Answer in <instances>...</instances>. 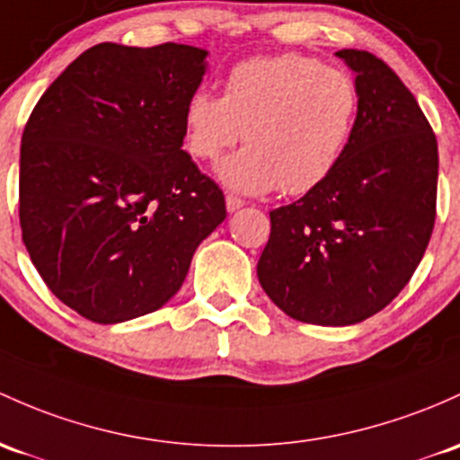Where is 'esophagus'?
Listing matches in <instances>:
<instances>
[{
    "instance_id": "1",
    "label": "esophagus",
    "mask_w": 460,
    "mask_h": 460,
    "mask_svg": "<svg viewBox=\"0 0 460 460\" xmlns=\"http://www.w3.org/2000/svg\"><path fill=\"white\" fill-rule=\"evenodd\" d=\"M245 206V201L241 199V197L236 195H226V208H228V212H236L241 210Z\"/></svg>"
}]
</instances>
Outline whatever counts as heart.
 Returning a JSON list of instances; mask_svg holds the SVG:
<instances>
[{"label": "heart", "mask_w": 460, "mask_h": 460, "mask_svg": "<svg viewBox=\"0 0 460 460\" xmlns=\"http://www.w3.org/2000/svg\"><path fill=\"white\" fill-rule=\"evenodd\" d=\"M358 81L307 54L254 57L226 74L224 96L195 90L184 107V149L221 162L219 177L241 192L305 195L340 166L358 127Z\"/></svg>", "instance_id": "b5f03b06"}]
</instances>
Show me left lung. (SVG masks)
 Instances as JSON below:
<instances>
[{
    "instance_id": "8db88e82",
    "label": "left lung",
    "mask_w": 460,
    "mask_h": 460,
    "mask_svg": "<svg viewBox=\"0 0 460 460\" xmlns=\"http://www.w3.org/2000/svg\"><path fill=\"white\" fill-rule=\"evenodd\" d=\"M362 107L342 162L298 201L270 212L256 274L289 318L347 327L382 311L412 279L437 219V136L382 58L340 50Z\"/></svg>"
}]
</instances>
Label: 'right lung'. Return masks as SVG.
Instances as JSON below:
<instances>
[{
    "label": "right lung",
    "mask_w": 460,
    "mask_h": 460,
    "mask_svg": "<svg viewBox=\"0 0 460 460\" xmlns=\"http://www.w3.org/2000/svg\"><path fill=\"white\" fill-rule=\"evenodd\" d=\"M184 43H98L39 98L22 136L19 224L61 303L116 324L169 303L226 197L184 145L206 72Z\"/></svg>",
    "instance_id": "right-lung-1"
}]
</instances>
